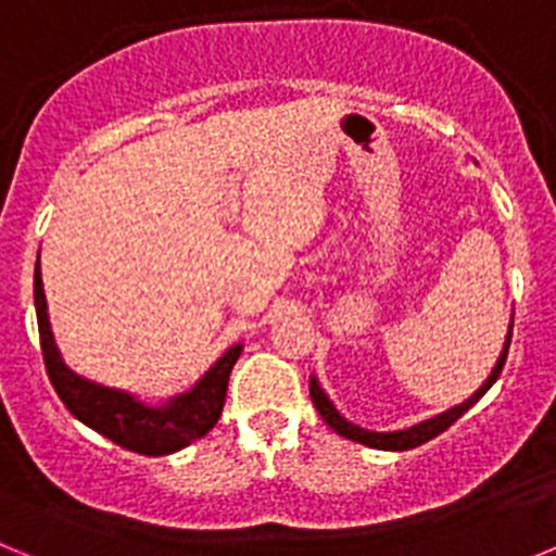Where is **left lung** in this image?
<instances>
[{
  "mask_svg": "<svg viewBox=\"0 0 556 556\" xmlns=\"http://www.w3.org/2000/svg\"><path fill=\"white\" fill-rule=\"evenodd\" d=\"M513 328V326H509ZM509 339H513V331L507 333V342H504V351H501L498 362H495L493 372L488 376V381L479 387V390L473 392V395L465 401V404L454 406V409L443 412V415L431 417V420H424V424L412 426V429H404V431H367V429H358V426H353L351 420H345V417L339 415L337 409H333V404L328 401V395L323 392V387L317 384V378L312 376V384H308V392H312V401L314 406H317V412L323 415V420H326L328 426H331L333 431H337L339 437H348V440H353V443H362L367 445V448H378V451H409V448H417V445L429 443V440H434L437 434H443L448 426H454L456 420H459L465 412L470 409V406L479 401L484 392L490 390V387L495 384V378L501 376V367H504V362H507V351H509Z\"/></svg>",
  "mask_w": 556,
  "mask_h": 556,
  "instance_id": "1",
  "label": "left lung"
}]
</instances>
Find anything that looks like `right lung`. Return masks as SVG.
<instances>
[{
  "label": "right lung",
  "mask_w": 556,
  "mask_h": 556,
  "mask_svg": "<svg viewBox=\"0 0 556 556\" xmlns=\"http://www.w3.org/2000/svg\"><path fill=\"white\" fill-rule=\"evenodd\" d=\"M36 314L38 333H41L43 365H47V376L52 387H55L58 397H61L63 406L80 424L100 431L111 443L144 456L175 454V451L186 448L189 443L208 434L219 420V415H223L228 378L236 358L242 353V345H233L230 351H225V356L189 392L172 397L164 406H147L132 395H127V392L94 384V381L77 376L75 370H68L63 365L55 337L49 331L47 298H43L41 267L38 264Z\"/></svg>",
  "instance_id": "obj_1"
}]
</instances>
